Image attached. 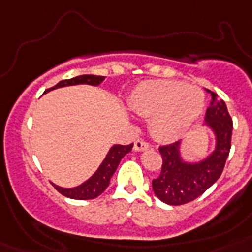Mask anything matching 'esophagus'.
<instances>
[{
	"instance_id": "obj_1",
	"label": "esophagus",
	"mask_w": 252,
	"mask_h": 252,
	"mask_svg": "<svg viewBox=\"0 0 252 252\" xmlns=\"http://www.w3.org/2000/svg\"><path fill=\"white\" fill-rule=\"evenodd\" d=\"M149 149V144L145 141H142V140H137V141L134 142L133 145V150L134 152H142V150H148Z\"/></svg>"
}]
</instances>
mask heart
Masks as SVG:
<instances>
[{
    "mask_svg": "<svg viewBox=\"0 0 252 252\" xmlns=\"http://www.w3.org/2000/svg\"><path fill=\"white\" fill-rule=\"evenodd\" d=\"M129 107L137 115L152 118V130L157 137L172 138L199 118L204 95L179 81H145L132 91Z\"/></svg>",
    "mask_w": 252,
    "mask_h": 252,
    "instance_id": "b5f03b06",
    "label": "heart"
}]
</instances>
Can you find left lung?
<instances>
[{"mask_svg":"<svg viewBox=\"0 0 252 252\" xmlns=\"http://www.w3.org/2000/svg\"><path fill=\"white\" fill-rule=\"evenodd\" d=\"M207 91L212 100L205 114V126L215 134V150L201 161L186 162L180 156V141L159 146L162 168L159 176L153 179V191L168 205L187 204L203 195L221 176L230 153L233 120L222 99Z\"/></svg>","mask_w":252,"mask_h":252,"instance_id":"1","label":"left lung"}]
</instances>
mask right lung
<instances>
[{"mask_svg":"<svg viewBox=\"0 0 252 252\" xmlns=\"http://www.w3.org/2000/svg\"><path fill=\"white\" fill-rule=\"evenodd\" d=\"M104 81V77L102 76H93V74H84V76L74 77L70 80L60 81L56 86L51 87L47 91L53 90V89H59V87L64 86H73V85H93V86H98ZM133 148V144L129 145H114L107 153L104 161L99 168L95 171V174L91 178L84 182L80 186L73 188H63L59 187L56 184H53V187L56 188L57 191L60 192L61 195L66 196L69 199L74 200H90L98 197L102 195L103 192L106 191V188L110 184V179L116 171L119 163L122 161V158L126 153H129Z\"/></svg>","mask_w":252,"mask_h":252,"instance_id":"1","label":"right lung"}]
</instances>
